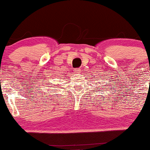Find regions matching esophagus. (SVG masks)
I'll return each instance as SVG.
<instances>
[{
    "label": "esophagus",
    "instance_id": "1",
    "mask_svg": "<svg viewBox=\"0 0 150 150\" xmlns=\"http://www.w3.org/2000/svg\"><path fill=\"white\" fill-rule=\"evenodd\" d=\"M74 70H75V73H80L81 72V70L80 69V68H76V69H75Z\"/></svg>",
    "mask_w": 150,
    "mask_h": 150
}]
</instances>
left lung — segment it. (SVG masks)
<instances>
[{"label": "left lung", "mask_w": 150, "mask_h": 150, "mask_svg": "<svg viewBox=\"0 0 150 150\" xmlns=\"http://www.w3.org/2000/svg\"><path fill=\"white\" fill-rule=\"evenodd\" d=\"M96 84H97V82H96ZM103 87H105V86H103Z\"/></svg>", "instance_id": "obj_1"}]
</instances>
